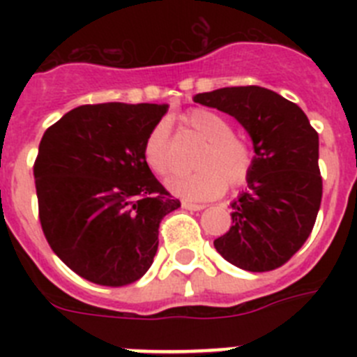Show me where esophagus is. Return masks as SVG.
<instances>
[{"mask_svg":"<svg viewBox=\"0 0 357 357\" xmlns=\"http://www.w3.org/2000/svg\"><path fill=\"white\" fill-rule=\"evenodd\" d=\"M182 207L188 211H202L206 209L204 204H195V202H189V200H182Z\"/></svg>","mask_w":357,"mask_h":357,"instance_id":"1","label":"esophagus"}]
</instances>
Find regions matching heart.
I'll list each match as a JSON object with an SVG mask.
<instances>
[{"label": "heart", "instance_id": "obj_1", "mask_svg": "<svg viewBox=\"0 0 357 357\" xmlns=\"http://www.w3.org/2000/svg\"><path fill=\"white\" fill-rule=\"evenodd\" d=\"M178 121L206 139V146L195 162L198 169L169 176L166 185L172 193L188 200H211L222 195L225 185L239 188L247 182L254 166V153L250 144L232 132V125L225 116L198 107L182 114ZM143 155L157 175H166L172 169L168 123L159 121L151 128L144 141Z\"/></svg>", "mask_w": 357, "mask_h": 357}]
</instances>
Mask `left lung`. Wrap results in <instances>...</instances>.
<instances>
[{
  "label": "left lung",
  "instance_id": "obj_1",
  "mask_svg": "<svg viewBox=\"0 0 357 357\" xmlns=\"http://www.w3.org/2000/svg\"><path fill=\"white\" fill-rule=\"evenodd\" d=\"M193 100L234 116L255 151L248 189L230 204L232 227L214 239V248L247 272L282 266L309 238L320 209L317 130L301 107L257 85L223 87Z\"/></svg>",
  "mask_w": 357,
  "mask_h": 357
}]
</instances>
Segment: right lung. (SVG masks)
I'll return each instance as SVG.
<instances>
[{
    "label": "right lung",
    "mask_w": 357,
    "mask_h": 357,
    "mask_svg": "<svg viewBox=\"0 0 357 357\" xmlns=\"http://www.w3.org/2000/svg\"><path fill=\"white\" fill-rule=\"evenodd\" d=\"M166 110L80 105L40 139L33 164L40 227L62 263L89 282L119 288L141 279L157 254L162 218L181 207L143 155Z\"/></svg>",
    "instance_id": "obj_1"
}]
</instances>
